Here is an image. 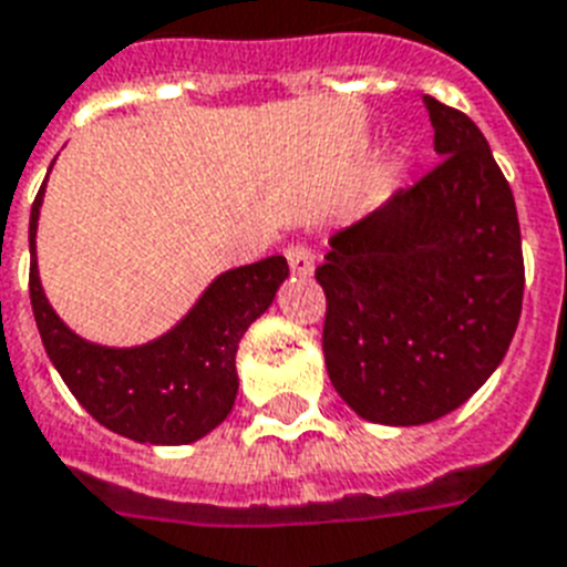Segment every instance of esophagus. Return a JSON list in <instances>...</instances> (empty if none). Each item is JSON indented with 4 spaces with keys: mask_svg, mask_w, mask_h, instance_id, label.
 <instances>
[{
    "mask_svg": "<svg viewBox=\"0 0 567 567\" xmlns=\"http://www.w3.org/2000/svg\"><path fill=\"white\" fill-rule=\"evenodd\" d=\"M285 256H288V265H291V270L297 276H308L315 270V252H311L308 244H288V247H285Z\"/></svg>",
    "mask_w": 567,
    "mask_h": 567,
    "instance_id": "esophagus-1",
    "label": "esophagus"
}]
</instances>
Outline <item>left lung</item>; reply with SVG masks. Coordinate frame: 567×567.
I'll return each mask as SVG.
<instances>
[{"instance_id":"1","label":"left lung","mask_w":567,"mask_h":567,"mask_svg":"<svg viewBox=\"0 0 567 567\" xmlns=\"http://www.w3.org/2000/svg\"><path fill=\"white\" fill-rule=\"evenodd\" d=\"M443 163L329 238L326 370L358 416L425 425L483 388L522 317L513 188L460 110L425 95Z\"/></svg>"}]
</instances>
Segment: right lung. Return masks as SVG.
I'll use <instances>...</instances> for the list:
<instances>
[{
  "label": "right lung",
  "instance_id": "add662e5",
  "mask_svg": "<svg viewBox=\"0 0 567 567\" xmlns=\"http://www.w3.org/2000/svg\"><path fill=\"white\" fill-rule=\"evenodd\" d=\"M43 188L31 206L29 293L37 329L60 379L95 422L127 440L186 445L206 436L236 404L238 343L252 320L268 311L288 276L285 256L220 274L172 331L145 347H99L69 331L40 285L34 236Z\"/></svg>",
  "mask_w": 567,
  "mask_h": 567
}]
</instances>
